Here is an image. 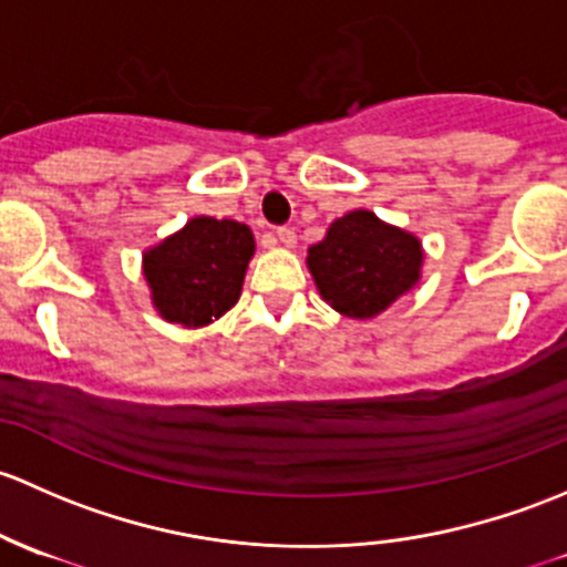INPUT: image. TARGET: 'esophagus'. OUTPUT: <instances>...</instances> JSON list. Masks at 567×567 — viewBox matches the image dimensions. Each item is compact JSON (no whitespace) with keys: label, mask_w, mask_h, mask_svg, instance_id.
<instances>
[{"label":"esophagus","mask_w":567,"mask_h":567,"mask_svg":"<svg viewBox=\"0 0 567 567\" xmlns=\"http://www.w3.org/2000/svg\"><path fill=\"white\" fill-rule=\"evenodd\" d=\"M276 237H278V243L284 245V248H295V245H297L295 229H289V226H281V229L276 231Z\"/></svg>","instance_id":"1"}]
</instances>
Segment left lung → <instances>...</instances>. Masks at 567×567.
I'll use <instances>...</instances> for the list:
<instances>
[{
	"instance_id": "obj_1",
	"label": "left lung",
	"mask_w": 567,
	"mask_h": 567,
	"mask_svg": "<svg viewBox=\"0 0 567 567\" xmlns=\"http://www.w3.org/2000/svg\"><path fill=\"white\" fill-rule=\"evenodd\" d=\"M423 259L417 235L371 209H352L308 248L306 265L332 311L365 322L420 284Z\"/></svg>"
}]
</instances>
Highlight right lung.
Instances as JSON below:
<instances>
[{
	"label": "right lung",
	"mask_w": 567,
	"mask_h": 567,
	"mask_svg": "<svg viewBox=\"0 0 567 567\" xmlns=\"http://www.w3.org/2000/svg\"><path fill=\"white\" fill-rule=\"evenodd\" d=\"M254 231L240 220L196 215L144 250L142 270L161 319L188 330L213 324L240 300L254 259Z\"/></svg>",
	"instance_id": "add662e5"
}]
</instances>
